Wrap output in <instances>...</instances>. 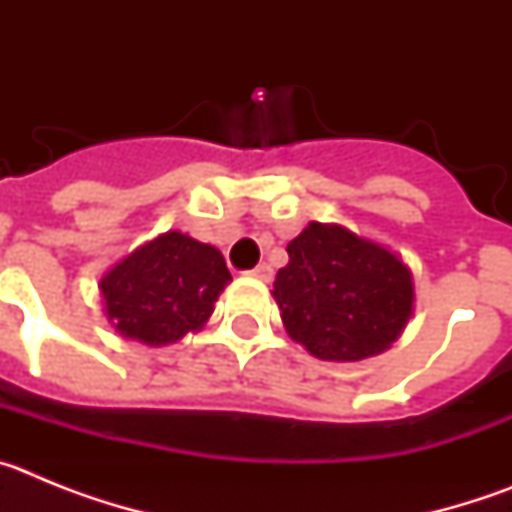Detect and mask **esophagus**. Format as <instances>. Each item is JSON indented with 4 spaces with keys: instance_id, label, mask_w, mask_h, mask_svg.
Wrapping results in <instances>:
<instances>
[{
    "instance_id": "esophagus-1",
    "label": "esophagus",
    "mask_w": 512,
    "mask_h": 512,
    "mask_svg": "<svg viewBox=\"0 0 512 512\" xmlns=\"http://www.w3.org/2000/svg\"><path fill=\"white\" fill-rule=\"evenodd\" d=\"M248 277L259 279V282H271V277H274V271H271L269 264H259L256 269L248 271Z\"/></svg>"
}]
</instances>
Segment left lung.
Masks as SVG:
<instances>
[{
	"label": "left lung",
	"mask_w": 512,
	"mask_h": 512,
	"mask_svg": "<svg viewBox=\"0 0 512 512\" xmlns=\"http://www.w3.org/2000/svg\"><path fill=\"white\" fill-rule=\"evenodd\" d=\"M287 253L271 295L289 338L315 359H369L402 336L415 284L395 251L346 225L310 223Z\"/></svg>",
	"instance_id": "left-lung-1"
}]
</instances>
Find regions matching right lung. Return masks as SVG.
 I'll return each mask as SVG.
<instances>
[{
  "label": "right lung",
  "mask_w": 512,
  "mask_h": 512,
  "mask_svg": "<svg viewBox=\"0 0 512 512\" xmlns=\"http://www.w3.org/2000/svg\"><path fill=\"white\" fill-rule=\"evenodd\" d=\"M230 279L215 246L169 230L117 261L99 279V292L122 338L158 348L200 330Z\"/></svg>",
  "instance_id": "right-lung-1"
}]
</instances>
